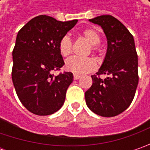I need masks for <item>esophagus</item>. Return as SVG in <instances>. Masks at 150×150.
Returning a JSON list of instances; mask_svg holds the SVG:
<instances>
[{
	"mask_svg": "<svg viewBox=\"0 0 150 150\" xmlns=\"http://www.w3.org/2000/svg\"><path fill=\"white\" fill-rule=\"evenodd\" d=\"M81 78V76L80 75H77V74H73V78L75 79V80H78L79 78Z\"/></svg>",
	"mask_w": 150,
	"mask_h": 150,
	"instance_id": "1",
	"label": "esophagus"
}]
</instances>
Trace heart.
I'll return each instance as SVG.
<instances>
[{"instance_id": "heart-1", "label": "heart", "mask_w": 150, "mask_h": 150, "mask_svg": "<svg viewBox=\"0 0 150 150\" xmlns=\"http://www.w3.org/2000/svg\"><path fill=\"white\" fill-rule=\"evenodd\" d=\"M81 36L83 37L90 43V49L97 52L98 44L101 42L100 33L94 28H86L81 32ZM58 49L62 56L67 57L72 52V40L67 35L61 38L58 43ZM97 68L95 61L90 57H72L66 61L65 69L77 75H83L85 73L93 72Z\"/></svg>"}]
</instances>
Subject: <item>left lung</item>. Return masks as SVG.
<instances>
[{
	"mask_svg": "<svg viewBox=\"0 0 150 150\" xmlns=\"http://www.w3.org/2000/svg\"><path fill=\"white\" fill-rule=\"evenodd\" d=\"M89 21L103 29L108 50L99 71L91 76L93 84L85 93V100L96 114L113 117L126 110L135 95L139 73L134 40L124 24L112 16L103 15ZM103 74L110 77L102 79Z\"/></svg>",
	"mask_w": 150,
	"mask_h": 150,
	"instance_id": "left-lung-1",
	"label": "left lung"
}]
</instances>
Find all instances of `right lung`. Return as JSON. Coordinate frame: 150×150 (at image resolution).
<instances>
[{"label": "right lung", "instance_id": "obj_1", "mask_svg": "<svg viewBox=\"0 0 150 150\" xmlns=\"http://www.w3.org/2000/svg\"><path fill=\"white\" fill-rule=\"evenodd\" d=\"M77 22L41 15L18 32L12 52L11 78L21 103L34 114H52L64 103L72 73L60 72L54 76L51 72L59 71L64 65L58 43Z\"/></svg>", "mask_w": 150, "mask_h": 150}]
</instances>
